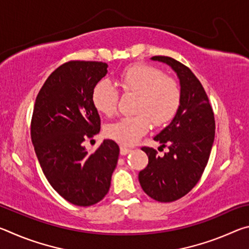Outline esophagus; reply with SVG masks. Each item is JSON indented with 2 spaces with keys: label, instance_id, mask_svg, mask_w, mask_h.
<instances>
[{
  "label": "esophagus",
  "instance_id": "obj_1",
  "mask_svg": "<svg viewBox=\"0 0 249 249\" xmlns=\"http://www.w3.org/2000/svg\"><path fill=\"white\" fill-rule=\"evenodd\" d=\"M130 150L129 148H126V147H124V146H121V148H120V153H121V155L122 156H125V155H127V154H129L130 153Z\"/></svg>",
  "mask_w": 249,
  "mask_h": 249
}]
</instances>
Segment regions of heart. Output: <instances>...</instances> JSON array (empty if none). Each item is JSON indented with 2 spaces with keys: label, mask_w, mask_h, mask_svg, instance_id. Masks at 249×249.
<instances>
[{
  "label": "heart",
  "mask_w": 249,
  "mask_h": 249,
  "mask_svg": "<svg viewBox=\"0 0 249 249\" xmlns=\"http://www.w3.org/2000/svg\"><path fill=\"white\" fill-rule=\"evenodd\" d=\"M119 81L125 93L140 96L136 105L138 114L108 124L105 127L108 138L121 145L133 146L149 132L151 121L160 126L174 119L180 107L181 89L163 71L148 65H134L121 73ZM92 101L99 112L111 116L117 111L120 93L104 80L95 86Z\"/></svg>",
  "instance_id": "heart-1"
}]
</instances>
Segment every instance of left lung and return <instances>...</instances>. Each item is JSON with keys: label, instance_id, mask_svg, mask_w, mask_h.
I'll return each instance as SVG.
<instances>
[{"label": "left lung", "instance_id": "8db88e82", "mask_svg": "<svg viewBox=\"0 0 249 249\" xmlns=\"http://www.w3.org/2000/svg\"><path fill=\"white\" fill-rule=\"evenodd\" d=\"M151 60L167 64L178 75L181 102L171 123L154 137L169 150L160 157L154 148L142 147L148 165L138 179L151 199L172 202L190 192L203 174L213 146L215 121L203 87L187 66L166 56Z\"/></svg>", "mask_w": 249, "mask_h": 249}]
</instances>
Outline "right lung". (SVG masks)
Masks as SVG:
<instances>
[{"label": "right lung", "instance_id": "1", "mask_svg": "<svg viewBox=\"0 0 249 249\" xmlns=\"http://www.w3.org/2000/svg\"><path fill=\"white\" fill-rule=\"evenodd\" d=\"M107 73L105 62H66L46 80L33 111L31 137L44 175L78 206L93 205L107 196L119 159L114 141L104 140L92 154L82 145L100 132L92 94Z\"/></svg>", "mask_w": 249, "mask_h": 249}]
</instances>
